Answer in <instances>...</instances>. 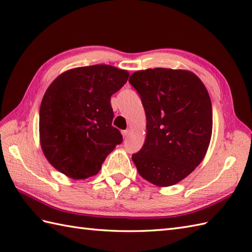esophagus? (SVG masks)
<instances>
[{
	"label": "esophagus",
	"instance_id": "obj_1",
	"mask_svg": "<svg viewBox=\"0 0 252 252\" xmlns=\"http://www.w3.org/2000/svg\"><path fill=\"white\" fill-rule=\"evenodd\" d=\"M130 133H131V130L130 128H127V130L122 131V135H124L125 138H126V137H128V135H130Z\"/></svg>",
	"mask_w": 252,
	"mask_h": 252
}]
</instances>
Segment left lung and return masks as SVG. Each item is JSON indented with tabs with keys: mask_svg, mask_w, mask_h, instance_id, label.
I'll return each instance as SVG.
<instances>
[{
	"mask_svg": "<svg viewBox=\"0 0 252 252\" xmlns=\"http://www.w3.org/2000/svg\"><path fill=\"white\" fill-rule=\"evenodd\" d=\"M128 83L138 92L147 119L144 146L132 160L149 183L177 184L208 149L213 109L206 88L192 72L161 67L133 73Z\"/></svg>",
	"mask_w": 252,
	"mask_h": 252,
	"instance_id": "1",
	"label": "left lung"
}]
</instances>
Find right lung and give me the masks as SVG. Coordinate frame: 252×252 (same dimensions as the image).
<instances>
[{
  "label": "right lung",
  "mask_w": 252,
  "mask_h": 252,
  "mask_svg": "<svg viewBox=\"0 0 252 252\" xmlns=\"http://www.w3.org/2000/svg\"><path fill=\"white\" fill-rule=\"evenodd\" d=\"M106 64L68 69L52 81L39 108V139L50 164L73 179L94 176L122 143L110 96L128 78Z\"/></svg>",
  "instance_id": "obj_1"
}]
</instances>
